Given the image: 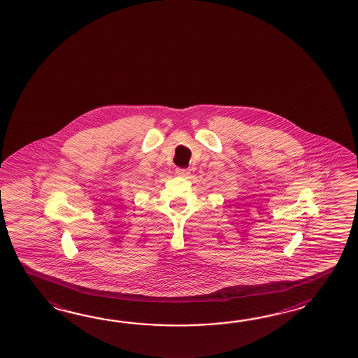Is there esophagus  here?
I'll return each mask as SVG.
<instances>
[{"instance_id":"1","label":"esophagus","mask_w":358,"mask_h":358,"mask_svg":"<svg viewBox=\"0 0 358 358\" xmlns=\"http://www.w3.org/2000/svg\"><path fill=\"white\" fill-rule=\"evenodd\" d=\"M176 174L182 178H188L190 176L189 169H176Z\"/></svg>"}]
</instances>
